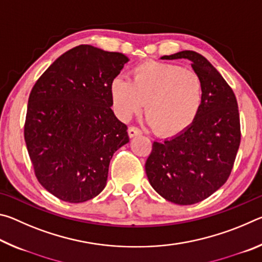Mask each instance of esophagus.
<instances>
[{"instance_id":"esophagus-1","label":"esophagus","mask_w":262,"mask_h":262,"mask_svg":"<svg viewBox=\"0 0 262 262\" xmlns=\"http://www.w3.org/2000/svg\"><path fill=\"white\" fill-rule=\"evenodd\" d=\"M142 132L139 129V128L136 127H129L128 128V135H129L130 139H133V137H135L137 135H141Z\"/></svg>"}]
</instances>
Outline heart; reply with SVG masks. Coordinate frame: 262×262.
Here are the masks:
<instances>
[{
	"instance_id": "b5f03b06",
	"label": "heart",
	"mask_w": 262,
	"mask_h": 262,
	"mask_svg": "<svg viewBox=\"0 0 262 262\" xmlns=\"http://www.w3.org/2000/svg\"><path fill=\"white\" fill-rule=\"evenodd\" d=\"M114 112L122 120L145 103L147 121L156 134L172 136L192 125L202 107L205 89L198 74L180 66L148 61L132 70V79L113 78L110 85Z\"/></svg>"
}]
</instances>
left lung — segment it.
Returning <instances> with one entry per match:
<instances>
[{
	"label": "left lung",
	"mask_w": 262,
	"mask_h": 262,
	"mask_svg": "<svg viewBox=\"0 0 262 262\" xmlns=\"http://www.w3.org/2000/svg\"><path fill=\"white\" fill-rule=\"evenodd\" d=\"M161 59L189 61L202 79L205 97L187 129L164 142H154L145 173L165 200L194 205L221 188L231 173L241 144L237 99L217 69L199 53L181 51Z\"/></svg>",
	"instance_id": "1"
}]
</instances>
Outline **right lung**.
Masks as SVG:
<instances>
[{
    "label": "right lung",
    "mask_w": 262,
    "mask_h": 262,
    "mask_svg": "<svg viewBox=\"0 0 262 262\" xmlns=\"http://www.w3.org/2000/svg\"><path fill=\"white\" fill-rule=\"evenodd\" d=\"M128 61L122 53L79 45L57 57L32 88L26 148L39 183L62 201L96 198L113 154L129 142L110 94Z\"/></svg>",
    "instance_id": "right-lung-1"
}]
</instances>
